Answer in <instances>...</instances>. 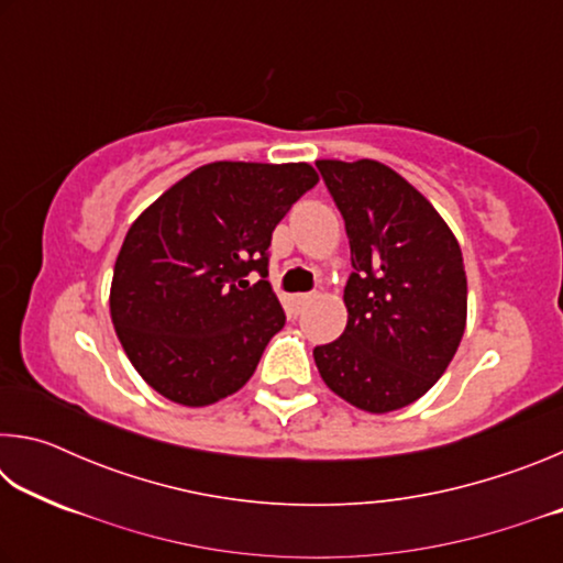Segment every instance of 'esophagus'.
<instances>
[{
	"mask_svg": "<svg viewBox=\"0 0 563 563\" xmlns=\"http://www.w3.org/2000/svg\"><path fill=\"white\" fill-rule=\"evenodd\" d=\"M312 300H316V295H312V292H298V295H292V308L302 310L305 305H310Z\"/></svg>",
	"mask_w": 563,
	"mask_h": 563,
	"instance_id": "obj_1",
	"label": "esophagus"
}]
</instances>
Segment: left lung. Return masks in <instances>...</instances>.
Wrapping results in <instances>:
<instances>
[{"label": "left lung", "mask_w": 563, "mask_h": 563, "mask_svg": "<svg viewBox=\"0 0 563 563\" xmlns=\"http://www.w3.org/2000/svg\"><path fill=\"white\" fill-rule=\"evenodd\" d=\"M345 218L347 325L312 350L318 373L362 412L417 402L450 367L466 325V273L450 225L419 190L373 158L316 161Z\"/></svg>", "instance_id": "obj_1"}]
</instances>
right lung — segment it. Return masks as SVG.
<instances>
[{"mask_svg":"<svg viewBox=\"0 0 563 563\" xmlns=\"http://www.w3.org/2000/svg\"><path fill=\"white\" fill-rule=\"evenodd\" d=\"M310 164L216 161L131 223L109 308L131 365L158 395L206 407L233 395L285 325L271 288L275 225L318 184ZM258 272L262 280L244 278Z\"/></svg>","mask_w":563,"mask_h":563,"instance_id":"add662e5","label":"right lung"}]
</instances>
